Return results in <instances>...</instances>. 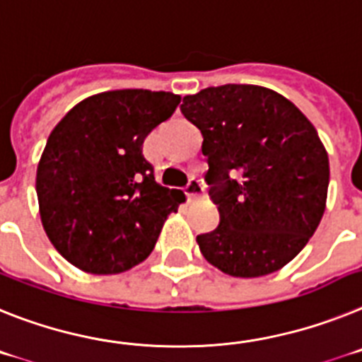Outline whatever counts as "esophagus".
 <instances>
[{
  "instance_id": "esophagus-1",
  "label": "esophagus",
  "mask_w": 362,
  "mask_h": 362,
  "mask_svg": "<svg viewBox=\"0 0 362 362\" xmlns=\"http://www.w3.org/2000/svg\"><path fill=\"white\" fill-rule=\"evenodd\" d=\"M185 193H187V197H189V200H197L200 199V197H204V193H206V187H204L202 180H199V178H191L189 184L185 185Z\"/></svg>"
}]
</instances>
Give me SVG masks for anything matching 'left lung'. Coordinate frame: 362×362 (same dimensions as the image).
Masks as SVG:
<instances>
[{
    "mask_svg": "<svg viewBox=\"0 0 362 362\" xmlns=\"http://www.w3.org/2000/svg\"><path fill=\"white\" fill-rule=\"evenodd\" d=\"M200 129L216 229L197 237L204 259L231 276L279 272L315 233L329 184L315 127L282 94L228 83L184 96Z\"/></svg>",
    "mask_w": 362,
    "mask_h": 362,
    "instance_id": "obj_1",
    "label": "left lung"
}]
</instances>
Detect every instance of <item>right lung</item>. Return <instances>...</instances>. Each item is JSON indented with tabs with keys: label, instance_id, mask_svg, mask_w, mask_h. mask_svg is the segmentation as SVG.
<instances>
[{
	"label": "right lung",
	"instance_id": "right-lung-1",
	"mask_svg": "<svg viewBox=\"0 0 362 362\" xmlns=\"http://www.w3.org/2000/svg\"><path fill=\"white\" fill-rule=\"evenodd\" d=\"M180 96L107 90L81 100L58 122L37 163L36 193L47 237L65 260L94 275L144 262L185 194L155 180L144 140Z\"/></svg>",
	"mask_w": 362,
	"mask_h": 362
}]
</instances>
